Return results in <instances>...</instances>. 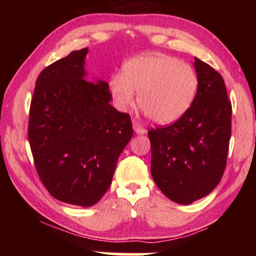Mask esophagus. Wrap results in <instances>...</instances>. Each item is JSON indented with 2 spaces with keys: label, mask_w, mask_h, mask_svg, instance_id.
<instances>
[{
  "label": "esophagus",
  "mask_w": 256,
  "mask_h": 256,
  "mask_svg": "<svg viewBox=\"0 0 256 256\" xmlns=\"http://www.w3.org/2000/svg\"><path fill=\"white\" fill-rule=\"evenodd\" d=\"M132 128H134V130H135V132L136 134H146V128L143 127V126H141L138 124V122H136V121H134L132 122Z\"/></svg>",
  "instance_id": "esophagus-1"
}]
</instances>
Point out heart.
Listing matches in <instances>:
<instances>
[{
	"label": "heart",
	"mask_w": 256,
	"mask_h": 256,
	"mask_svg": "<svg viewBox=\"0 0 256 256\" xmlns=\"http://www.w3.org/2000/svg\"><path fill=\"white\" fill-rule=\"evenodd\" d=\"M110 90L115 107L126 112L138 104L158 124H169L183 116L198 90L194 68L166 54H146L129 59L121 73L110 78Z\"/></svg>",
	"instance_id": "1"
}]
</instances>
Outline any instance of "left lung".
Masks as SVG:
<instances>
[{"mask_svg": "<svg viewBox=\"0 0 256 256\" xmlns=\"http://www.w3.org/2000/svg\"><path fill=\"white\" fill-rule=\"evenodd\" d=\"M198 90L174 124L152 128V176L170 200L188 205L208 196L222 180L232 129V104L222 76L194 58Z\"/></svg>", "mask_w": 256, "mask_h": 256, "instance_id": "obj_1", "label": "left lung"}]
</instances>
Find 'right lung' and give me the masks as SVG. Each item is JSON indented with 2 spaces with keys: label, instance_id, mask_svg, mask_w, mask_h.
I'll return each mask as SVG.
<instances>
[{
  "label": "right lung",
  "instance_id": "add662e5",
  "mask_svg": "<svg viewBox=\"0 0 256 256\" xmlns=\"http://www.w3.org/2000/svg\"><path fill=\"white\" fill-rule=\"evenodd\" d=\"M87 52L72 51L40 73L28 127L34 166L48 194L85 208L106 194L132 136L129 114L110 104V85L85 79Z\"/></svg>",
  "mask_w": 256,
  "mask_h": 256
}]
</instances>
